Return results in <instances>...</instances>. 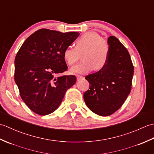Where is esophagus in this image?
Wrapping results in <instances>:
<instances>
[{
  "label": "esophagus",
  "mask_w": 154,
  "mask_h": 154,
  "mask_svg": "<svg viewBox=\"0 0 154 154\" xmlns=\"http://www.w3.org/2000/svg\"><path fill=\"white\" fill-rule=\"evenodd\" d=\"M83 78V76H81V75H77V81H80L81 79H82Z\"/></svg>",
  "instance_id": "esophagus-1"
}]
</instances>
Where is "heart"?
<instances>
[{
  "instance_id": "b5f03b06",
  "label": "heart",
  "mask_w": 154,
  "mask_h": 154,
  "mask_svg": "<svg viewBox=\"0 0 154 154\" xmlns=\"http://www.w3.org/2000/svg\"><path fill=\"white\" fill-rule=\"evenodd\" d=\"M83 54V61L71 69L73 74H85L93 70H100L107 63L109 56V45L96 32H87L81 35L75 42V48L68 46L63 56L69 65H74Z\"/></svg>"
}]
</instances>
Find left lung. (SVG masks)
<instances>
[{"label": "left lung", "instance_id": "8db88e82", "mask_svg": "<svg viewBox=\"0 0 154 154\" xmlns=\"http://www.w3.org/2000/svg\"><path fill=\"white\" fill-rule=\"evenodd\" d=\"M106 65L85 77L89 89L83 94L88 108L98 115L110 116L122 106L132 89L134 66L128 51L115 36L108 38Z\"/></svg>", "mask_w": 154, "mask_h": 154}]
</instances>
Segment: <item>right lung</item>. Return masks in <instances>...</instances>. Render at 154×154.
I'll return each instance as SVG.
<instances>
[{
	"label": "right lung",
	"mask_w": 154,
	"mask_h": 154,
	"mask_svg": "<svg viewBox=\"0 0 154 154\" xmlns=\"http://www.w3.org/2000/svg\"><path fill=\"white\" fill-rule=\"evenodd\" d=\"M79 35L42 28L20 48L14 60V81L22 99L34 112L44 116L54 112L76 82L75 75H56L67 69L63 51Z\"/></svg>",
	"instance_id": "right-lung-1"
}]
</instances>
